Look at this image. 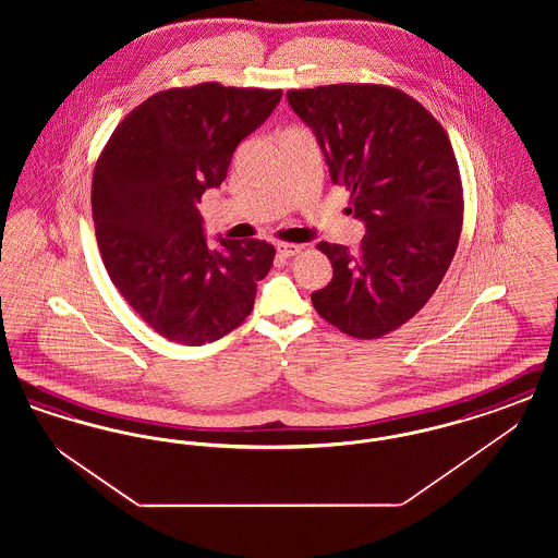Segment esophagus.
Masks as SVG:
<instances>
[{
    "label": "esophagus",
    "mask_w": 558,
    "mask_h": 558,
    "mask_svg": "<svg viewBox=\"0 0 558 558\" xmlns=\"http://www.w3.org/2000/svg\"><path fill=\"white\" fill-rule=\"evenodd\" d=\"M276 251H278V257L291 259V257L299 255V253L303 251V246H301V244H291V242H280V244L276 246Z\"/></svg>",
    "instance_id": "obj_1"
}]
</instances>
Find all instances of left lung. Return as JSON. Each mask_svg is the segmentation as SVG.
Returning a JSON list of instances; mask_svg holds the SVG:
<instances>
[{
  "instance_id": "obj_1",
  "label": "left lung",
  "mask_w": 558,
  "mask_h": 558,
  "mask_svg": "<svg viewBox=\"0 0 558 558\" xmlns=\"http://www.w3.org/2000/svg\"><path fill=\"white\" fill-rule=\"evenodd\" d=\"M314 130L349 213L366 223L351 253L319 242L332 264L312 294L322 318L355 339H378L416 316L441 284L462 232V180L450 137L418 100L383 83L291 89Z\"/></svg>"
}]
</instances>
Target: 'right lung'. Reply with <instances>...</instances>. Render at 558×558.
<instances>
[{
	"instance_id": "1",
	"label": "right lung",
	"mask_w": 558,
	"mask_h": 558,
	"mask_svg": "<svg viewBox=\"0 0 558 558\" xmlns=\"http://www.w3.org/2000/svg\"><path fill=\"white\" fill-rule=\"evenodd\" d=\"M282 89L198 83L133 108L108 137L92 180V215L108 276L128 305L171 343L205 345L253 312L276 248L203 234L198 203Z\"/></svg>"
}]
</instances>
